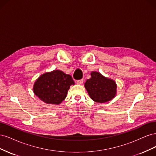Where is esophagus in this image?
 I'll use <instances>...</instances> for the list:
<instances>
[{
	"label": "esophagus",
	"instance_id": "esophagus-1",
	"mask_svg": "<svg viewBox=\"0 0 156 156\" xmlns=\"http://www.w3.org/2000/svg\"><path fill=\"white\" fill-rule=\"evenodd\" d=\"M83 83V79H80V80H77L76 81V83L77 84H82Z\"/></svg>",
	"mask_w": 156,
	"mask_h": 156
}]
</instances>
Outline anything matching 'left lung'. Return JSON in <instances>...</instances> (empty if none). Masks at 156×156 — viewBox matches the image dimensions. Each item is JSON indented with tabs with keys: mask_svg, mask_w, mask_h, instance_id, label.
I'll return each mask as SVG.
<instances>
[{
	"mask_svg": "<svg viewBox=\"0 0 156 156\" xmlns=\"http://www.w3.org/2000/svg\"><path fill=\"white\" fill-rule=\"evenodd\" d=\"M90 75V79L84 83V87L93 101L103 103L115 97L117 86L114 80L107 78L97 72H91Z\"/></svg>",
	"mask_w": 156,
	"mask_h": 156,
	"instance_id": "left-lung-1",
	"label": "left lung"
}]
</instances>
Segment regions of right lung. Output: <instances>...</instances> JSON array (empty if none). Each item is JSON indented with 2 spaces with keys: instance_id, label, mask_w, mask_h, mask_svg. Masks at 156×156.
Returning <instances> with one entry per match:
<instances>
[{
  "instance_id": "1",
  "label": "right lung",
  "mask_w": 156,
  "mask_h": 156,
  "mask_svg": "<svg viewBox=\"0 0 156 156\" xmlns=\"http://www.w3.org/2000/svg\"><path fill=\"white\" fill-rule=\"evenodd\" d=\"M73 84L70 75L56 69L41 75L34 83L33 90L45 103L58 105L64 100L70 86Z\"/></svg>"
}]
</instances>
